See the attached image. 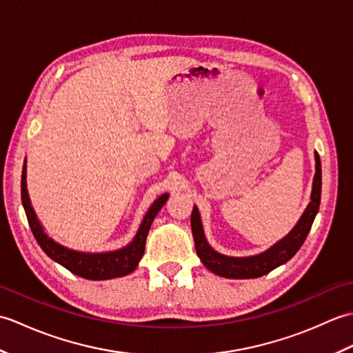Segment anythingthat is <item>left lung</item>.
<instances>
[{"label":"left lung","instance_id":"obj_1","mask_svg":"<svg viewBox=\"0 0 353 353\" xmlns=\"http://www.w3.org/2000/svg\"><path fill=\"white\" fill-rule=\"evenodd\" d=\"M316 174H314L312 191H311V201L306 206L305 212L302 214L301 220L287 236H283L281 241H277L274 245L270 247L268 250L262 252L254 256L247 258H234L226 256L215 252L209 243L206 241L203 226H201L200 214L197 206H194L191 214V229L194 243H196V250L200 261L203 265L211 270L212 273L221 277H229V279H253V277H261L272 272L276 267H279L285 262L290 261L297 250L301 249L308 236L314 219L319 212L320 197H321V163L320 156L316 152Z\"/></svg>","mask_w":353,"mask_h":353}]
</instances>
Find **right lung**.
I'll return each mask as SVG.
<instances>
[{
  "label": "right lung",
  "mask_w": 353,
  "mask_h": 353,
  "mask_svg": "<svg viewBox=\"0 0 353 353\" xmlns=\"http://www.w3.org/2000/svg\"><path fill=\"white\" fill-rule=\"evenodd\" d=\"M26 181L27 165L24 162L21 177V199L22 206L26 209L30 229H32L37 244H39L41 249L47 253L52 261H56L57 264H61L66 270H70L71 273L89 281L115 279V277L130 274L133 270L138 267V262L141 261L145 250V239L148 235L150 226H152L157 212H159L162 206L165 205V201L168 200V194H162L159 199L154 200V203L150 206L144 220H142L141 226L137 232V235H134L130 244H127L123 249H118L114 252L86 253L68 249V247L56 243L54 239L45 234L42 224L37 220V216L33 211L32 203H30Z\"/></svg>",
  "instance_id": "add662e5"
}]
</instances>
